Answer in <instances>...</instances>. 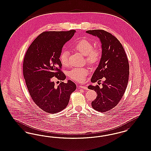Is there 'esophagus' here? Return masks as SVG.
Returning a JSON list of instances; mask_svg holds the SVG:
<instances>
[{
  "instance_id": "1",
  "label": "esophagus",
  "mask_w": 151,
  "mask_h": 151,
  "mask_svg": "<svg viewBox=\"0 0 151 151\" xmlns=\"http://www.w3.org/2000/svg\"><path fill=\"white\" fill-rule=\"evenodd\" d=\"M80 87L82 88V89H83V90H88V88H87V87H86V86H80Z\"/></svg>"
}]
</instances>
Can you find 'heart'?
<instances>
[{"label":"heart","instance_id":"obj_1","mask_svg":"<svg viewBox=\"0 0 151 151\" xmlns=\"http://www.w3.org/2000/svg\"><path fill=\"white\" fill-rule=\"evenodd\" d=\"M75 50L80 52L81 54L85 56L86 61L88 64L93 65L100 59L101 52L100 49L97 47H93L91 42L86 39H82L74 45ZM68 51H62L59 59L60 62L63 66L68 65ZM88 73V70L86 68H75L69 73L70 78L74 81L82 82L85 79Z\"/></svg>","mask_w":151,"mask_h":151}]
</instances>
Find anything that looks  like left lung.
<instances>
[{"label": "left lung", "mask_w": 151, "mask_h": 151, "mask_svg": "<svg viewBox=\"0 0 151 151\" xmlns=\"http://www.w3.org/2000/svg\"><path fill=\"white\" fill-rule=\"evenodd\" d=\"M86 32L97 37L101 42V58L91 81L100 82L102 78L104 80L102 87L90 85L88 88L94 90L97 95L91 102L92 108L105 112L119 104L126 91L129 77L128 59L121 42L110 32L104 30H87Z\"/></svg>", "instance_id": "1"}]
</instances>
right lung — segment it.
<instances>
[{
	"label": "right lung",
	"mask_w": 151,
	"mask_h": 151,
	"mask_svg": "<svg viewBox=\"0 0 151 151\" xmlns=\"http://www.w3.org/2000/svg\"><path fill=\"white\" fill-rule=\"evenodd\" d=\"M75 32V30L43 32L33 41L24 57L23 75L27 90L35 104L49 114L65 109L76 88L71 80L60 82L58 86L52 80L54 76L61 81L66 78L61 70L60 55L64 44Z\"/></svg>",
	"instance_id": "right-lung-1"
}]
</instances>
